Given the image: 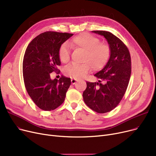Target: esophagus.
Returning <instances> with one entry per match:
<instances>
[{
  "label": "esophagus",
  "mask_w": 156,
  "mask_h": 156,
  "mask_svg": "<svg viewBox=\"0 0 156 156\" xmlns=\"http://www.w3.org/2000/svg\"><path fill=\"white\" fill-rule=\"evenodd\" d=\"M71 83H72L73 85L75 84V83H76L77 82H78V80H76V79H74V78H71Z\"/></svg>",
  "instance_id": "34e87169"
}]
</instances>
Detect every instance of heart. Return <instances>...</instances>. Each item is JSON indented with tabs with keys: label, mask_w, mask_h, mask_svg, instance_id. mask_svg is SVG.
Wrapping results in <instances>:
<instances>
[{
	"label": "heart",
	"mask_w": 156,
	"mask_h": 156,
	"mask_svg": "<svg viewBox=\"0 0 156 156\" xmlns=\"http://www.w3.org/2000/svg\"><path fill=\"white\" fill-rule=\"evenodd\" d=\"M74 48L84 51L83 64H70L65 67L64 73L66 76L75 79L83 78L91 67L94 71H98L105 66L110 55V46L87 33H82L73 37L70 41ZM60 61L67 63L70 59L69 50L67 43H63L58 49Z\"/></svg>",
	"instance_id": "heart-1"
}]
</instances>
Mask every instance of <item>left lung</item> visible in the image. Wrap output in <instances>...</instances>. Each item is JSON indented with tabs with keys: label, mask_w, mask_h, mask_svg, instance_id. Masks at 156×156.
I'll list each match as a JSON object with an SVG mask.
<instances>
[{
	"label": "left lung",
	"mask_w": 156,
	"mask_h": 156,
	"mask_svg": "<svg viewBox=\"0 0 156 156\" xmlns=\"http://www.w3.org/2000/svg\"><path fill=\"white\" fill-rule=\"evenodd\" d=\"M103 36L110 48V56L106 66L94 74L98 82H87L83 93L84 102L99 113L113 110L122 99L131 73L129 51L122 41L110 32L92 31Z\"/></svg>",
	"instance_id": "left-lung-1"
}]
</instances>
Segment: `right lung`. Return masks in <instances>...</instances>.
Returning <instances> with one entry per match:
<instances>
[{
	"label": "right lung",
	"instance_id": "1",
	"mask_svg": "<svg viewBox=\"0 0 156 156\" xmlns=\"http://www.w3.org/2000/svg\"><path fill=\"white\" fill-rule=\"evenodd\" d=\"M73 34L45 32L28 45L23 60L24 83L29 96L40 109L51 111L64 101L71 78L62 76L51 80L50 73H58V49Z\"/></svg>",
	"mask_w": 156,
	"mask_h": 156
}]
</instances>
